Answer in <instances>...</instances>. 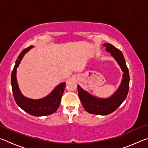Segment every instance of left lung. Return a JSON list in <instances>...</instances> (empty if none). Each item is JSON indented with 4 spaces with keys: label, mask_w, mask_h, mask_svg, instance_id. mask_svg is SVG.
<instances>
[{
    "label": "left lung",
    "mask_w": 148,
    "mask_h": 148,
    "mask_svg": "<svg viewBox=\"0 0 148 148\" xmlns=\"http://www.w3.org/2000/svg\"><path fill=\"white\" fill-rule=\"evenodd\" d=\"M103 46L106 47V51L111 53L112 56L116 60L123 72V79L119 88L109 98L100 99L84 91L77 85L78 95L84 109L90 114L101 116L114 112L125 101L129 92L130 80L129 70L121 51L110 44H104Z\"/></svg>",
    "instance_id": "obj_1"
}]
</instances>
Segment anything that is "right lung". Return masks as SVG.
<instances>
[{
	"instance_id": "1",
	"label": "right lung",
	"mask_w": 148,
	"mask_h": 148,
	"mask_svg": "<svg viewBox=\"0 0 148 148\" xmlns=\"http://www.w3.org/2000/svg\"><path fill=\"white\" fill-rule=\"evenodd\" d=\"M33 46H31L23 49L17 57L11 76L12 92H13L14 98L16 104L27 113L34 116H48V115L55 113L58 109L60 102H61V97L64 92L65 86H65L66 83L63 82V83L59 84L52 91L51 93L44 98L40 99H31L26 98L21 94L17 82V68L18 67L25 54Z\"/></svg>"
}]
</instances>
